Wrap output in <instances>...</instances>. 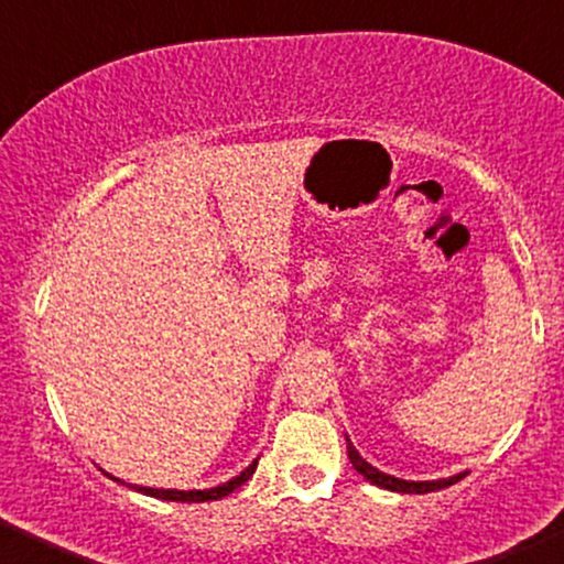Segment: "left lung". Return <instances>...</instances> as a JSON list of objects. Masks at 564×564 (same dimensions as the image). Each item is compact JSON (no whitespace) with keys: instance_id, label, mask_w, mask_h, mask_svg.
<instances>
[{"instance_id":"obj_1","label":"left lung","mask_w":564,"mask_h":564,"mask_svg":"<svg viewBox=\"0 0 564 564\" xmlns=\"http://www.w3.org/2000/svg\"><path fill=\"white\" fill-rule=\"evenodd\" d=\"M345 442H347V457H350L352 468H356L368 484L381 486V489H389V491H400V495H426V491H436V489H444V486L457 484L465 474H468V470H460V474H455L449 478H436V481H408V478L389 476V474H384V470L373 468L371 463L364 460V457H360V452L352 447L350 436L347 434H345Z\"/></svg>"}]
</instances>
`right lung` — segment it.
<instances>
[{
	"mask_svg": "<svg viewBox=\"0 0 564 564\" xmlns=\"http://www.w3.org/2000/svg\"><path fill=\"white\" fill-rule=\"evenodd\" d=\"M256 465H259V457H256V460L250 463L246 470H240L238 476H232L229 481L219 484V486H212V489H187V491H183V489H154V486H138V484H128V486H130V489L141 491V495H145V497L166 499V502H208V499H221V497L232 495L238 486L246 484L248 478L256 474ZM101 474L109 476L107 470H101ZM109 478H115V476H109ZM115 481H120V478H115ZM120 484H124V481H120Z\"/></svg>",
	"mask_w": 564,
	"mask_h": 564,
	"instance_id": "1",
	"label": "right lung"
}]
</instances>
